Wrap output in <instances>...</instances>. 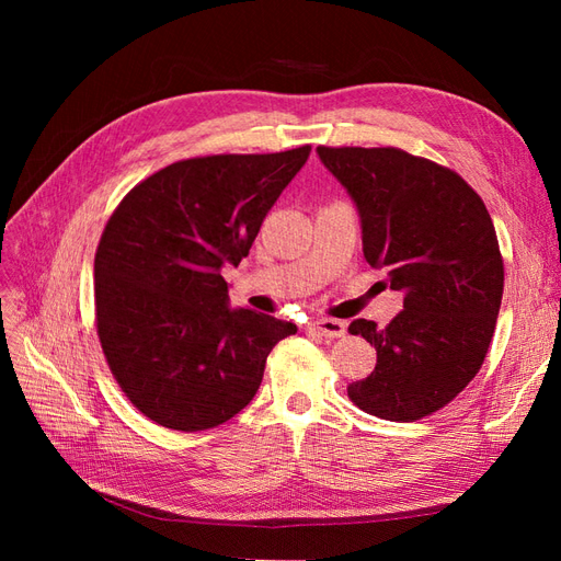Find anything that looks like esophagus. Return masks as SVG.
<instances>
[{
	"label": "esophagus",
	"instance_id": "1",
	"mask_svg": "<svg viewBox=\"0 0 561 561\" xmlns=\"http://www.w3.org/2000/svg\"><path fill=\"white\" fill-rule=\"evenodd\" d=\"M307 330L313 334H320V336H328V339H339L346 334V322L332 320V318H320V320L309 322Z\"/></svg>",
	"mask_w": 561,
	"mask_h": 561
}]
</instances>
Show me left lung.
<instances>
[{
    "instance_id": "1",
    "label": "left lung",
    "mask_w": 561,
    "mask_h": 561,
    "mask_svg": "<svg viewBox=\"0 0 561 561\" xmlns=\"http://www.w3.org/2000/svg\"><path fill=\"white\" fill-rule=\"evenodd\" d=\"M318 157L358 206L365 260L404 295L386 328L348 325L377 348L348 398L386 421L431 416L474 379L496 330L505 278L494 222L461 175L404 149L320 145Z\"/></svg>"
}]
</instances>
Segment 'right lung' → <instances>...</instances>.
<instances>
[{
  "label": "right lung",
  "instance_id": "add662e5",
  "mask_svg": "<svg viewBox=\"0 0 561 561\" xmlns=\"http://www.w3.org/2000/svg\"><path fill=\"white\" fill-rule=\"evenodd\" d=\"M311 145L175 161L122 198L95 250V328L112 377L147 419L196 433L254 398L293 322L227 307L239 266Z\"/></svg>",
  "mask_w": 561,
  "mask_h": 561
}]
</instances>
